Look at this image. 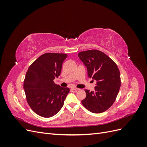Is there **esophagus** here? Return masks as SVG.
<instances>
[{
    "instance_id": "esophagus-1",
    "label": "esophagus",
    "mask_w": 147,
    "mask_h": 147,
    "mask_svg": "<svg viewBox=\"0 0 147 147\" xmlns=\"http://www.w3.org/2000/svg\"><path fill=\"white\" fill-rule=\"evenodd\" d=\"M72 90H73L74 91H79V90H80V89H79V88H72Z\"/></svg>"
}]
</instances>
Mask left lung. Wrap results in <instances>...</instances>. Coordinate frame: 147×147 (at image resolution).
Listing matches in <instances>:
<instances>
[{"label": "left lung", "mask_w": 147, "mask_h": 147, "mask_svg": "<svg viewBox=\"0 0 147 147\" xmlns=\"http://www.w3.org/2000/svg\"><path fill=\"white\" fill-rule=\"evenodd\" d=\"M78 55L86 67L88 77L97 81L94 91L85 90L86 96L82 103L91 112H104L113 105L121 86L118 66L107 55L97 50L80 52Z\"/></svg>", "instance_id": "left-lung-1"}]
</instances>
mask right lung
Listing matches in <instances>:
<instances>
[{
  "instance_id": "1",
  "label": "right lung",
  "mask_w": 147,
  "mask_h": 147,
  "mask_svg": "<svg viewBox=\"0 0 147 147\" xmlns=\"http://www.w3.org/2000/svg\"><path fill=\"white\" fill-rule=\"evenodd\" d=\"M67 57L63 53H45L29 66L26 74L23 86L26 99L39 116L51 117L63 107L70 90L61 87L53 80L60 75Z\"/></svg>"
}]
</instances>
